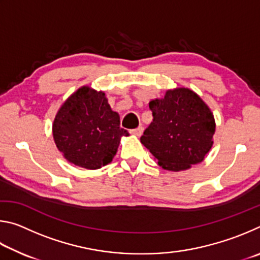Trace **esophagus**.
<instances>
[{"label": "esophagus", "instance_id": "34e87169", "mask_svg": "<svg viewBox=\"0 0 260 260\" xmlns=\"http://www.w3.org/2000/svg\"><path fill=\"white\" fill-rule=\"evenodd\" d=\"M131 133L133 134V135H135V136H141V135H142V133H143V127L140 126V127H138V128L132 129Z\"/></svg>", "mask_w": 260, "mask_h": 260}]
</instances>
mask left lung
Returning a JSON list of instances; mask_svg holds the SVG:
<instances>
[{
	"mask_svg": "<svg viewBox=\"0 0 260 260\" xmlns=\"http://www.w3.org/2000/svg\"><path fill=\"white\" fill-rule=\"evenodd\" d=\"M153 119L141 136L164 170L183 171L204 159L213 144L215 122L210 108L188 88L166 91L149 102Z\"/></svg>",
	"mask_w": 260,
	"mask_h": 260,
	"instance_id": "obj_1",
	"label": "left lung"
}]
</instances>
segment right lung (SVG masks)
<instances>
[{"instance_id":"obj_1","label":"right lung","mask_w":260,"mask_h":260,"mask_svg":"<svg viewBox=\"0 0 260 260\" xmlns=\"http://www.w3.org/2000/svg\"><path fill=\"white\" fill-rule=\"evenodd\" d=\"M119 114L111 110L103 91L83 86L57 112L52 135L56 147L72 164L98 170L112 161L121 136Z\"/></svg>"}]
</instances>
